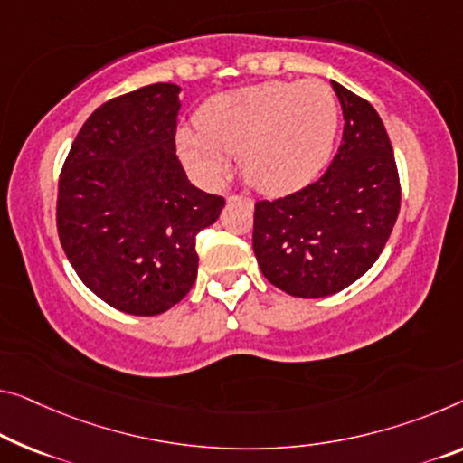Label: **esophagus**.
<instances>
[{
  "label": "esophagus",
  "instance_id": "1",
  "mask_svg": "<svg viewBox=\"0 0 463 463\" xmlns=\"http://www.w3.org/2000/svg\"><path fill=\"white\" fill-rule=\"evenodd\" d=\"M227 201L233 203V201H244L248 204H252V198L246 196V194H227Z\"/></svg>",
  "mask_w": 463,
  "mask_h": 463
}]
</instances>
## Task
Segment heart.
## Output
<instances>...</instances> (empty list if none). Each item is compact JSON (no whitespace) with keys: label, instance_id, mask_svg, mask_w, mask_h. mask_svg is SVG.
Instances as JSON below:
<instances>
[{"label":"heart","instance_id":"obj_1","mask_svg":"<svg viewBox=\"0 0 463 463\" xmlns=\"http://www.w3.org/2000/svg\"><path fill=\"white\" fill-rule=\"evenodd\" d=\"M198 128L177 132L184 161L209 182L241 155L244 177L267 194H288L315 180L331 157L339 103L329 84L271 80L211 97Z\"/></svg>","mask_w":463,"mask_h":463}]
</instances>
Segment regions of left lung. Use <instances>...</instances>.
<instances>
[{
  "instance_id": "obj_1",
  "label": "left lung",
  "mask_w": 463,
  "mask_h": 463,
  "mask_svg": "<svg viewBox=\"0 0 463 463\" xmlns=\"http://www.w3.org/2000/svg\"><path fill=\"white\" fill-rule=\"evenodd\" d=\"M344 109V137L317 182L254 204L252 248L262 275L296 298L352 286L374 265L402 204L393 146L366 99L331 82Z\"/></svg>"
}]
</instances>
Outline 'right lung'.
Wrapping results in <instances>:
<instances>
[{
  "mask_svg": "<svg viewBox=\"0 0 463 463\" xmlns=\"http://www.w3.org/2000/svg\"><path fill=\"white\" fill-rule=\"evenodd\" d=\"M177 113L172 82L109 99L80 128L60 174L63 252L92 294L128 315H161L188 294L196 236L225 204L184 172Z\"/></svg>",
  "mask_w": 463,
  "mask_h": 463,
  "instance_id": "obj_1",
  "label": "right lung"
}]
</instances>
